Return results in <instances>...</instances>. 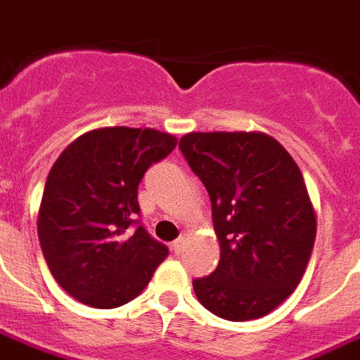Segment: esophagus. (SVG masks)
I'll list each match as a JSON object with an SVG mask.
<instances>
[{"label":"esophagus","mask_w":360,"mask_h":360,"mask_svg":"<svg viewBox=\"0 0 360 360\" xmlns=\"http://www.w3.org/2000/svg\"><path fill=\"white\" fill-rule=\"evenodd\" d=\"M172 249H174L175 255L183 253V251H185V238H179V240H175L174 243H172Z\"/></svg>","instance_id":"obj_1"}]
</instances>
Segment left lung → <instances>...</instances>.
Returning a JSON list of instances; mask_svg holds the SVG:
<instances>
[{"instance_id":"left-lung-1","label":"left lung","mask_w":360,"mask_h":360,"mask_svg":"<svg viewBox=\"0 0 360 360\" xmlns=\"http://www.w3.org/2000/svg\"><path fill=\"white\" fill-rule=\"evenodd\" d=\"M181 153L211 200L221 260L192 281L229 321L264 317L292 295L314 251L315 210L300 168L262 131H192Z\"/></svg>"}]
</instances>
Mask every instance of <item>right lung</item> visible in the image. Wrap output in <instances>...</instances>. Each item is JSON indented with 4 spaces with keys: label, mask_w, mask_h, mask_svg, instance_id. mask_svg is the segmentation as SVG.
<instances>
[{
    "label": "right lung",
    "mask_w": 360,
    "mask_h": 360,
    "mask_svg": "<svg viewBox=\"0 0 360 360\" xmlns=\"http://www.w3.org/2000/svg\"><path fill=\"white\" fill-rule=\"evenodd\" d=\"M177 139L153 128H98L54 162L41 198L37 234L49 270L75 300L119 308L136 298L168 257L136 215L145 172Z\"/></svg>",
    "instance_id": "obj_1"
}]
</instances>
